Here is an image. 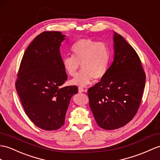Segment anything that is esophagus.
<instances>
[{"label":"esophagus","instance_id":"1","mask_svg":"<svg viewBox=\"0 0 160 160\" xmlns=\"http://www.w3.org/2000/svg\"><path fill=\"white\" fill-rule=\"evenodd\" d=\"M79 92L81 93V92H87V89H84L83 88L79 87Z\"/></svg>","mask_w":160,"mask_h":160}]
</instances>
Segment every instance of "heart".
Instances as JSON below:
<instances>
[{
	"mask_svg": "<svg viewBox=\"0 0 160 160\" xmlns=\"http://www.w3.org/2000/svg\"><path fill=\"white\" fill-rule=\"evenodd\" d=\"M72 56L63 57L62 63L68 75L75 77L81 67L83 70L71 83L85 86L93 79L103 78L108 68L111 53L108 46L103 42L91 38L78 40L71 47Z\"/></svg>",
	"mask_w": 160,
	"mask_h": 160,
	"instance_id": "1",
	"label": "heart"
}]
</instances>
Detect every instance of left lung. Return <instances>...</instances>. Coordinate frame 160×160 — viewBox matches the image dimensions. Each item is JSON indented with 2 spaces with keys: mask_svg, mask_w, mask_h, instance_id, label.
<instances>
[{
  "mask_svg": "<svg viewBox=\"0 0 160 160\" xmlns=\"http://www.w3.org/2000/svg\"><path fill=\"white\" fill-rule=\"evenodd\" d=\"M114 58L100 82L89 88L88 94L97 124L115 130L133 119L141 104L145 73L134 48L114 32Z\"/></svg>",
  "mask_w": 160,
  "mask_h": 160,
  "instance_id": "1",
  "label": "left lung"
}]
</instances>
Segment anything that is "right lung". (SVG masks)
Here are the masks:
<instances>
[{
    "label": "right lung",
    "instance_id": "right-lung-1",
    "mask_svg": "<svg viewBox=\"0 0 160 160\" xmlns=\"http://www.w3.org/2000/svg\"><path fill=\"white\" fill-rule=\"evenodd\" d=\"M65 37L58 31L36 37L23 56L15 82L26 114L42 130L64 125L70 100L78 92L75 85L61 87L67 80L60 52Z\"/></svg>",
    "mask_w": 160,
    "mask_h": 160
}]
</instances>
